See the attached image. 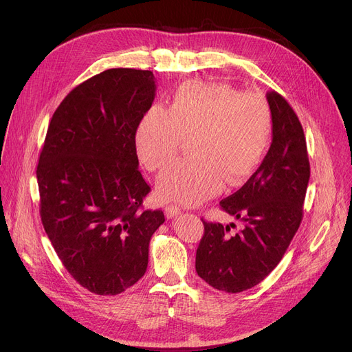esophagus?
<instances>
[{
    "instance_id": "obj_1",
    "label": "esophagus",
    "mask_w": 352,
    "mask_h": 352,
    "mask_svg": "<svg viewBox=\"0 0 352 352\" xmlns=\"http://www.w3.org/2000/svg\"><path fill=\"white\" fill-rule=\"evenodd\" d=\"M178 214H181V208H179V207L173 206V204L165 207V217H166V218H174V217H177Z\"/></svg>"
}]
</instances>
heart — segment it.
Instances as JSON below:
<instances>
[{
    "mask_svg": "<svg viewBox=\"0 0 352 352\" xmlns=\"http://www.w3.org/2000/svg\"><path fill=\"white\" fill-rule=\"evenodd\" d=\"M274 134L268 100L256 92L218 82L187 81L175 91L170 109L154 105L138 124L137 151L151 171L178 155L186 138L191 155L170 166L157 181L162 199L198 206L223 184L243 186L264 161Z\"/></svg>",
    "mask_w": 352,
    "mask_h": 352,
    "instance_id": "obj_1",
    "label": "heart"
}]
</instances>
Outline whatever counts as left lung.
<instances>
[{
	"instance_id": "8db88e82",
	"label": "left lung",
	"mask_w": 352,
	"mask_h": 352,
	"mask_svg": "<svg viewBox=\"0 0 352 352\" xmlns=\"http://www.w3.org/2000/svg\"><path fill=\"white\" fill-rule=\"evenodd\" d=\"M274 114L270 150L254 175L219 207L235 224H204L197 248L195 270L211 287L241 292L260 284L280 264L302 221L309 179V161L302 125L292 107L276 91L267 92Z\"/></svg>"
}]
</instances>
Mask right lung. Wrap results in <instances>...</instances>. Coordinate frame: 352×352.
<instances>
[{
  "label": "right lung",
  "instance_id": "1",
  "mask_svg": "<svg viewBox=\"0 0 352 352\" xmlns=\"http://www.w3.org/2000/svg\"><path fill=\"white\" fill-rule=\"evenodd\" d=\"M153 71L111 68L55 109L36 166L40 215L65 270L98 295H117L146 271L165 217L144 210L135 133L155 97Z\"/></svg>",
  "mask_w": 352,
  "mask_h": 352
}]
</instances>
